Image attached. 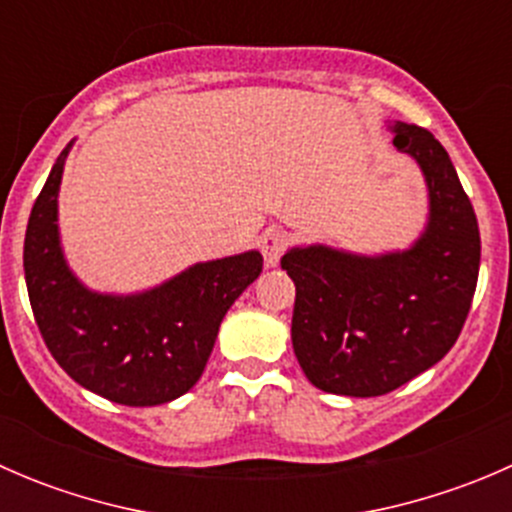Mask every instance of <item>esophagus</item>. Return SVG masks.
<instances>
[{
	"label": "esophagus",
	"instance_id": "obj_1",
	"mask_svg": "<svg viewBox=\"0 0 512 512\" xmlns=\"http://www.w3.org/2000/svg\"><path fill=\"white\" fill-rule=\"evenodd\" d=\"M287 245H289V235L285 230H280V227H270V230H265V235L260 237V247H262V257H265V265L267 267L280 265Z\"/></svg>",
	"mask_w": 512,
	"mask_h": 512
}]
</instances>
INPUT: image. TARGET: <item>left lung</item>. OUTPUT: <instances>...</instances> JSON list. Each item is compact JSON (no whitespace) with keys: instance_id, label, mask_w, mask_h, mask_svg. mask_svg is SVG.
<instances>
[{"instance_id":"left-lung-1","label":"left lung","mask_w":512,"mask_h":512,"mask_svg":"<svg viewBox=\"0 0 512 512\" xmlns=\"http://www.w3.org/2000/svg\"><path fill=\"white\" fill-rule=\"evenodd\" d=\"M389 128L426 178L421 237L409 250L374 257L327 245L292 247L282 257L297 287L294 354L327 394L381 396L431 369L456 344L476 292L478 220L446 148L426 128Z\"/></svg>"}]
</instances>
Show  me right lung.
I'll return each instance as SVG.
<instances>
[{
	"label": "right lung",
	"mask_w": 512,
	"mask_h": 512,
	"mask_svg": "<svg viewBox=\"0 0 512 512\" xmlns=\"http://www.w3.org/2000/svg\"><path fill=\"white\" fill-rule=\"evenodd\" d=\"M61 151L24 237V277L39 332L61 369L108 401L158 406L195 386L227 309L262 272L257 250L198 262L136 294L91 292L66 265L59 240Z\"/></svg>",
	"instance_id": "right-lung-1"
}]
</instances>
